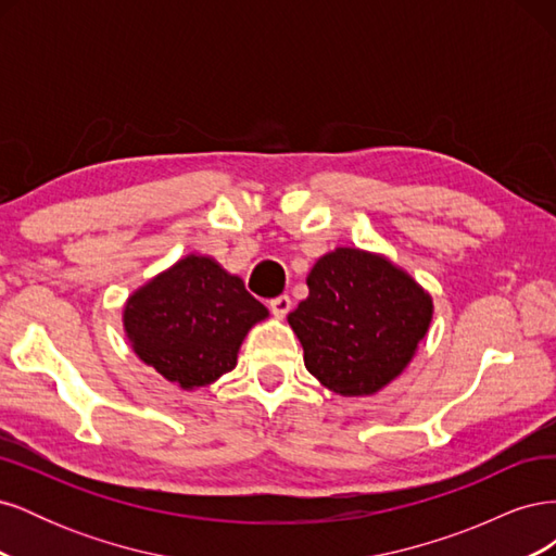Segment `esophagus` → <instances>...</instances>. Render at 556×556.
I'll return each instance as SVG.
<instances>
[{"label": "esophagus", "mask_w": 556, "mask_h": 556, "mask_svg": "<svg viewBox=\"0 0 556 556\" xmlns=\"http://www.w3.org/2000/svg\"><path fill=\"white\" fill-rule=\"evenodd\" d=\"M268 308H271V313L276 317H285V315L290 313V308H292V299L288 294H280V296L268 301Z\"/></svg>", "instance_id": "obj_1"}]
</instances>
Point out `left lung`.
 Segmentation results:
<instances>
[{
	"mask_svg": "<svg viewBox=\"0 0 556 556\" xmlns=\"http://www.w3.org/2000/svg\"><path fill=\"white\" fill-rule=\"evenodd\" d=\"M308 299L288 315L308 371L343 396L374 394L413 359L431 299L384 257L339 248L317 260Z\"/></svg>",
	"mask_w": 556,
	"mask_h": 556,
	"instance_id": "obj_1",
	"label": "left lung"
}]
</instances>
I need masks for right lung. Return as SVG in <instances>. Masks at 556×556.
<instances>
[{
  "mask_svg": "<svg viewBox=\"0 0 556 556\" xmlns=\"http://www.w3.org/2000/svg\"><path fill=\"white\" fill-rule=\"evenodd\" d=\"M266 315L239 276L190 255L129 296L125 331L146 364L192 390L237 366L248 329Z\"/></svg>",
  "mask_w": 556,
  "mask_h": 556,
  "instance_id": "obj_1",
  "label": "right lung"
}]
</instances>
